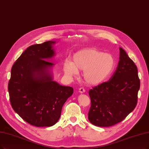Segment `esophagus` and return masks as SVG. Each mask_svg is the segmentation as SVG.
<instances>
[{"mask_svg":"<svg viewBox=\"0 0 149 149\" xmlns=\"http://www.w3.org/2000/svg\"><path fill=\"white\" fill-rule=\"evenodd\" d=\"M79 93H84L85 92V89L84 87H80L79 88Z\"/></svg>","mask_w":149,"mask_h":149,"instance_id":"esophagus-1","label":"esophagus"}]
</instances>
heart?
Masks as SVG:
<instances>
[{
    "label": "heart",
    "instance_id": "obj_1",
    "mask_svg": "<svg viewBox=\"0 0 149 149\" xmlns=\"http://www.w3.org/2000/svg\"><path fill=\"white\" fill-rule=\"evenodd\" d=\"M73 62L65 60L63 71L70 78L78 74L79 70L83 71V78L86 83L95 85L103 82L115 69L116 61L112 54L95 49H85L76 52Z\"/></svg>",
    "mask_w": 149,
    "mask_h": 149
}]
</instances>
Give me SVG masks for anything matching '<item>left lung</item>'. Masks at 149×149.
<instances>
[{"label":"left lung","instance_id":"left-lung-1","mask_svg":"<svg viewBox=\"0 0 149 149\" xmlns=\"http://www.w3.org/2000/svg\"><path fill=\"white\" fill-rule=\"evenodd\" d=\"M119 49L120 61L111 78L88 92L91 106L88 118L95 126L108 127L122 122L138 103V68L127 52Z\"/></svg>","mask_w":149,"mask_h":149}]
</instances>
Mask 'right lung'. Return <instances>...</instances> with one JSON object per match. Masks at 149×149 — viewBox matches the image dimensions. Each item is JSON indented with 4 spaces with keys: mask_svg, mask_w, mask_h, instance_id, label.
Here are the masks:
<instances>
[{
    "mask_svg": "<svg viewBox=\"0 0 149 149\" xmlns=\"http://www.w3.org/2000/svg\"><path fill=\"white\" fill-rule=\"evenodd\" d=\"M46 41L28 47L14 63L8 90L14 111L32 125L51 127L60 118L63 105L73 88L52 81L47 72L53 63L45 61L54 54Z\"/></svg>",
    "mask_w": 149,
    "mask_h": 149,
    "instance_id": "right-lung-1",
    "label": "right lung"
}]
</instances>
